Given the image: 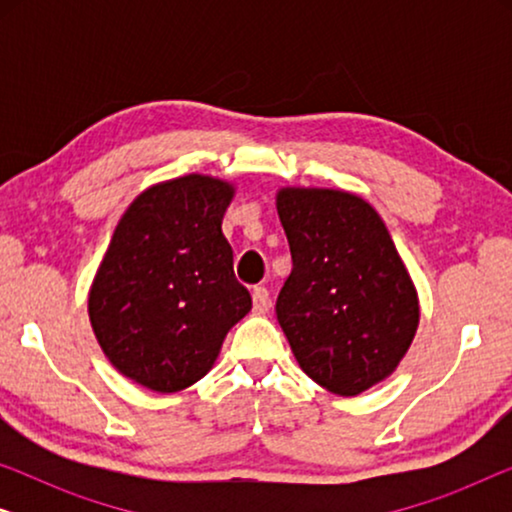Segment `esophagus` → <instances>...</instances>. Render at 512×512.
Returning <instances> with one entry per match:
<instances>
[{"instance_id":"34e87169","label":"esophagus","mask_w":512,"mask_h":512,"mask_svg":"<svg viewBox=\"0 0 512 512\" xmlns=\"http://www.w3.org/2000/svg\"><path fill=\"white\" fill-rule=\"evenodd\" d=\"M251 300H254L256 314H265L270 310V293L268 289H263V286H256V289L251 291Z\"/></svg>"}]
</instances>
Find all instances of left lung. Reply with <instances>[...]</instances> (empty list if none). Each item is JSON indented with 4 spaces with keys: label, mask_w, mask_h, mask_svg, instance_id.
Instances as JSON below:
<instances>
[{
    "label": "left lung",
    "mask_w": 512,
    "mask_h": 512,
    "mask_svg": "<svg viewBox=\"0 0 512 512\" xmlns=\"http://www.w3.org/2000/svg\"><path fill=\"white\" fill-rule=\"evenodd\" d=\"M291 249L277 321L307 377L338 396L387 380L415 340L419 296L373 205L340 188L282 186Z\"/></svg>",
    "instance_id": "1"
}]
</instances>
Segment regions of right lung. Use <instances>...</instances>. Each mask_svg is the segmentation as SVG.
<instances>
[{
	"mask_svg": "<svg viewBox=\"0 0 512 512\" xmlns=\"http://www.w3.org/2000/svg\"><path fill=\"white\" fill-rule=\"evenodd\" d=\"M235 184L212 174L158 181L125 209L88 291L111 366L156 394L202 380L251 310L235 279L223 214Z\"/></svg>",
	"mask_w": 512,
	"mask_h": 512,
	"instance_id": "1",
	"label": "right lung"
}]
</instances>
